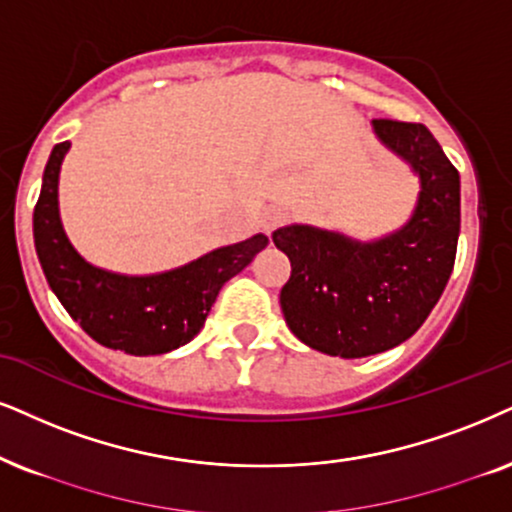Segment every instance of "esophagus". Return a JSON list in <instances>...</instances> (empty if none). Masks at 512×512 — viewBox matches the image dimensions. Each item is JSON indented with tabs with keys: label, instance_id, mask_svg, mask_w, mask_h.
I'll use <instances>...</instances> for the list:
<instances>
[{
	"label": "esophagus",
	"instance_id": "obj_1",
	"mask_svg": "<svg viewBox=\"0 0 512 512\" xmlns=\"http://www.w3.org/2000/svg\"><path fill=\"white\" fill-rule=\"evenodd\" d=\"M286 219H288L286 208H281V205H271V208L262 212V229L267 231V234H271V231H276L278 226L286 224Z\"/></svg>",
	"mask_w": 512,
	"mask_h": 512
}]
</instances>
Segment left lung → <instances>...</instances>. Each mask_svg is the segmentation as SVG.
<instances>
[{"mask_svg":"<svg viewBox=\"0 0 512 512\" xmlns=\"http://www.w3.org/2000/svg\"><path fill=\"white\" fill-rule=\"evenodd\" d=\"M378 139L420 179L409 222L378 241L290 224L274 243L290 260L281 309L297 340L342 359L371 357L423 326L456 260L461 177L420 122L373 120Z\"/></svg>","mask_w":512,"mask_h":512,"instance_id":"1","label":"left lung"}]
</instances>
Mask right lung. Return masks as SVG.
<instances>
[{"label": "right lung", "mask_w": 512, "mask_h": 512, "mask_svg": "<svg viewBox=\"0 0 512 512\" xmlns=\"http://www.w3.org/2000/svg\"><path fill=\"white\" fill-rule=\"evenodd\" d=\"M68 148V141H63L51 151L32 215L35 250L49 288L82 331L103 347L148 357L191 342L224 283L248 267L257 252L267 248L269 238L257 234L151 276H125L94 267L70 245L58 217V172Z\"/></svg>", "instance_id": "obj_1"}]
</instances>
